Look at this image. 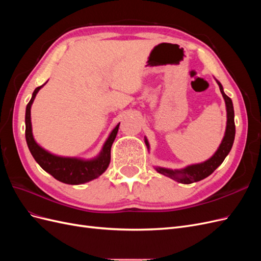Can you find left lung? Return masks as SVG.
I'll return each mask as SVG.
<instances>
[{
	"label": "left lung",
	"mask_w": 261,
	"mask_h": 261,
	"mask_svg": "<svg viewBox=\"0 0 261 261\" xmlns=\"http://www.w3.org/2000/svg\"><path fill=\"white\" fill-rule=\"evenodd\" d=\"M217 84L219 85V88L221 93H222V97L225 102L226 107V127L225 133L222 141H221L220 146L218 147L217 151L210 156L208 160L200 162V163H195V164H189L187 167L183 169H168V168H161V167H154L155 171L160 174L168 176L172 179H174L178 183L181 184H192L195 181H199L203 178L208 177L210 174H212L215 170L220 167L222 162L224 161L225 156L230 153L234 138H235V124H234V108H233V102L231 98H228L224 93L223 87L221 85L219 81H217ZM145 144L148 148V151L150 150L149 141L147 137H145Z\"/></svg>",
	"instance_id": "left-lung-1"
}]
</instances>
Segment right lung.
<instances>
[{
  "instance_id": "add662e5",
  "label": "right lung",
  "mask_w": 261,
  "mask_h": 261,
  "mask_svg": "<svg viewBox=\"0 0 261 261\" xmlns=\"http://www.w3.org/2000/svg\"><path fill=\"white\" fill-rule=\"evenodd\" d=\"M45 84L37 87L33 92V97H31L29 103L26 107L25 135L28 148L34 159L46 173H49L55 179L65 184L81 185L99 177L106 172L110 161H111V147L117 135L120 123L110 133L99 154L91 158V159H83V158L76 156H62L51 153L35 140L33 125H31V106L34 103L37 93Z\"/></svg>"
}]
</instances>
